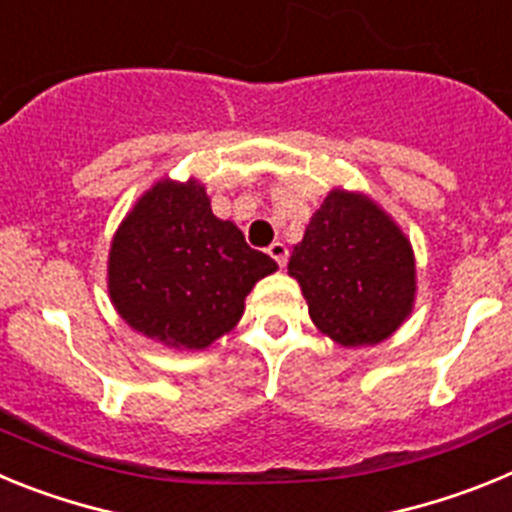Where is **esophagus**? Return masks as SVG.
<instances>
[{"label":"esophagus","instance_id":"34e87169","mask_svg":"<svg viewBox=\"0 0 512 512\" xmlns=\"http://www.w3.org/2000/svg\"><path fill=\"white\" fill-rule=\"evenodd\" d=\"M269 256H271V259H274V261H277V264L284 269V266H287V259H289V248L284 246L282 241H274V243H271V246H269Z\"/></svg>","mask_w":512,"mask_h":512}]
</instances>
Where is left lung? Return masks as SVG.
I'll return each instance as SVG.
<instances>
[{"mask_svg": "<svg viewBox=\"0 0 512 512\" xmlns=\"http://www.w3.org/2000/svg\"><path fill=\"white\" fill-rule=\"evenodd\" d=\"M320 333L346 348L390 338L415 302L413 246L366 194L333 189L289 256Z\"/></svg>", "mask_w": 512, "mask_h": 512, "instance_id": "1", "label": "left lung"}]
</instances>
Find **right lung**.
I'll use <instances>...</instances> for the list:
<instances>
[{
  "mask_svg": "<svg viewBox=\"0 0 512 512\" xmlns=\"http://www.w3.org/2000/svg\"><path fill=\"white\" fill-rule=\"evenodd\" d=\"M277 261L212 215L197 179L153 184L117 228L107 289L120 318L171 348L200 351L233 330L246 295Z\"/></svg>",
  "mask_w": 512,
  "mask_h": 512,
  "instance_id": "add662e5",
  "label": "right lung"
}]
</instances>
